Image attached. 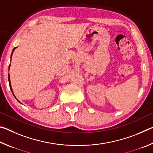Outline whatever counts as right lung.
<instances>
[{"mask_svg":"<svg viewBox=\"0 0 153 153\" xmlns=\"http://www.w3.org/2000/svg\"><path fill=\"white\" fill-rule=\"evenodd\" d=\"M17 47H15V48H14L13 49V51H12V53H11V56H12V55H13V51H15V49ZM10 68V65H9V69ZM9 86H10V88H11V92H12V93H13V94L14 95V93H13V89H12V87H11V80H10V76H9ZM14 97H15V96L14 95ZM16 98V97H15ZM17 99V98H16ZM18 101H19V100H18Z\"/></svg>","mask_w":153,"mask_h":153,"instance_id":"right-lung-1","label":"right lung"}]
</instances>
